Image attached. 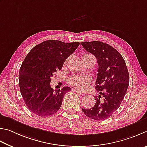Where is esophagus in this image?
<instances>
[{
    "instance_id": "esophagus-1",
    "label": "esophagus",
    "mask_w": 147,
    "mask_h": 147,
    "mask_svg": "<svg viewBox=\"0 0 147 147\" xmlns=\"http://www.w3.org/2000/svg\"><path fill=\"white\" fill-rule=\"evenodd\" d=\"M74 91L75 92H76V93L79 94H81V95H83V92H81V91H79V90H75V89H74Z\"/></svg>"
}]
</instances>
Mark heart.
Returning <instances> with one entry per match:
<instances>
[{
    "label": "heart",
    "instance_id": "heart-1",
    "mask_svg": "<svg viewBox=\"0 0 147 147\" xmlns=\"http://www.w3.org/2000/svg\"><path fill=\"white\" fill-rule=\"evenodd\" d=\"M87 55H88V54H85V55L83 56V58ZM89 81V78L82 76H74L69 79V83H70L71 85L76 87V88L81 90H84L88 87Z\"/></svg>",
    "mask_w": 147,
    "mask_h": 147
}]
</instances>
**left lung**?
<instances>
[{"label": "left lung", "mask_w": 147, "mask_h": 147, "mask_svg": "<svg viewBox=\"0 0 147 147\" xmlns=\"http://www.w3.org/2000/svg\"><path fill=\"white\" fill-rule=\"evenodd\" d=\"M82 46L95 55L98 64L96 89L99 92L92 109L83 112L92 119H107L120 107L129 85V74L122 55L107 43L82 42Z\"/></svg>", "instance_id": "1"}]
</instances>
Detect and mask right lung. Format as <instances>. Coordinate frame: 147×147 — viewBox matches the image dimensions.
Wrapping results in <instances>:
<instances>
[{"mask_svg": "<svg viewBox=\"0 0 147 147\" xmlns=\"http://www.w3.org/2000/svg\"><path fill=\"white\" fill-rule=\"evenodd\" d=\"M79 45V42L48 40L36 45L28 53L20 66L19 83L25 104L33 114L49 116L60 109L64 95L71 88L65 86L54 90L50 78L61 69Z\"/></svg>", "mask_w": 147, "mask_h": 147, "instance_id": "obj_1", "label": "right lung"}]
</instances>
